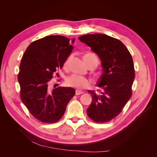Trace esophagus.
I'll list each match as a JSON object with an SVG mask.
<instances>
[{"mask_svg": "<svg viewBox=\"0 0 157 157\" xmlns=\"http://www.w3.org/2000/svg\"><path fill=\"white\" fill-rule=\"evenodd\" d=\"M84 93V92L80 91V90H75V95H79V94H82Z\"/></svg>", "mask_w": 157, "mask_h": 157, "instance_id": "34e87169", "label": "esophagus"}]
</instances>
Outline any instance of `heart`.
<instances>
[{
  "mask_svg": "<svg viewBox=\"0 0 157 157\" xmlns=\"http://www.w3.org/2000/svg\"><path fill=\"white\" fill-rule=\"evenodd\" d=\"M70 59H71V56H69V57H68L65 60L64 64H63V67H67ZM84 59L87 65H90L92 62H96L98 64V62L97 56H96L94 53L92 52H89L85 55V56H84ZM66 84L67 86H69V87L81 90L88 88L89 86H90V82L87 78H84V77L76 74H73L67 78Z\"/></svg>",
  "mask_w": 157,
  "mask_h": 157,
  "instance_id": "obj_1",
  "label": "heart"
}]
</instances>
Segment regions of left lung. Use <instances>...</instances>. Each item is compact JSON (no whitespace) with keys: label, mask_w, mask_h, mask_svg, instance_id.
<instances>
[{"label":"left lung","mask_w":157,"mask_h":157,"mask_svg":"<svg viewBox=\"0 0 157 157\" xmlns=\"http://www.w3.org/2000/svg\"><path fill=\"white\" fill-rule=\"evenodd\" d=\"M78 38L97 54L102 67L96 85L102 90L88 91L92 101L87 114L96 123L109 122L122 111L132 95L135 78L132 56L119 40L106 34H86Z\"/></svg>","instance_id":"1"}]
</instances>
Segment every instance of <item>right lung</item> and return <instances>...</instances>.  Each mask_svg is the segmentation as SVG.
Masks as SVG:
<instances>
[{
    "label": "right lung",
    "instance_id": "obj_1",
    "mask_svg": "<svg viewBox=\"0 0 157 157\" xmlns=\"http://www.w3.org/2000/svg\"><path fill=\"white\" fill-rule=\"evenodd\" d=\"M73 42L63 36H46L32 42L22 56L17 76L20 98L32 116L44 123L58 121L75 95L72 88L49 87L53 74L71 54Z\"/></svg>",
    "mask_w": 157,
    "mask_h": 157
}]
</instances>
